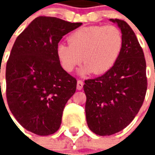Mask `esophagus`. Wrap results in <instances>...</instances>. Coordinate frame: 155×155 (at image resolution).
<instances>
[{
  "instance_id": "34e87169",
  "label": "esophagus",
  "mask_w": 155,
  "mask_h": 155,
  "mask_svg": "<svg viewBox=\"0 0 155 155\" xmlns=\"http://www.w3.org/2000/svg\"><path fill=\"white\" fill-rule=\"evenodd\" d=\"M83 85H84V82H83L82 81H81V80H78L77 81V90H79V91L82 90Z\"/></svg>"
}]
</instances>
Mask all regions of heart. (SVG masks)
<instances>
[{
	"label": "heart",
	"mask_w": 155,
	"mask_h": 155,
	"mask_svg": "<svg viewBox=\"0 0 155 155\" xmlns=\"http://www.w3.org/2000/svg\"><path fill=\"white\" fill-rule=\"evenodd\" d=\"M122 33L114 25H91L78 29L56 48L58 60L64 71L71 72L84 60L81 74H104L116 64L123 49Z\"/></svg>",
	"instance_id": "b5f03b06"
}]
</instances>
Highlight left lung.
Here are the masks:
<instances>
[{
    "label": "left lung",
    "instance_id": "8db88e82",
    "mask_svg": "<svg viewBox=\"0 0 155 155\" xmlns=\"http://www.w3.org/2000/svg\"><path fill=\"white\" fill-rule=\"evenodd\" d=\"M123 35L119 60L100 77L84 81L88 127L98 135L120 132L128 126L143 104L147 91L146 62L136 35L126 22L110 19Z\"/></svg>",
    "mask_w": 155,
    "mask_h": 155
}]
</instances>
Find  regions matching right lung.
I'll use <instances>...</instances> for the list:
<instances>
[{
    "mask_svg": "<svg viewBox=\"0 0 155 155\" xmlns=\"http://www.w3.org/2000/svg\"><path fill=\"white\" fill-rule=\"evenodd\" d=\"M51 16H39L18 35L6 63V100L15 120L38 135L55 133L63 110L76 90V79L58 60L62 37L81 26Z\"/></svg>",
    "mask_w": 155,
    "mask_h": 155,
    "instance_id": "add662e5",
    "label": "right lung"
}]
</instances>
